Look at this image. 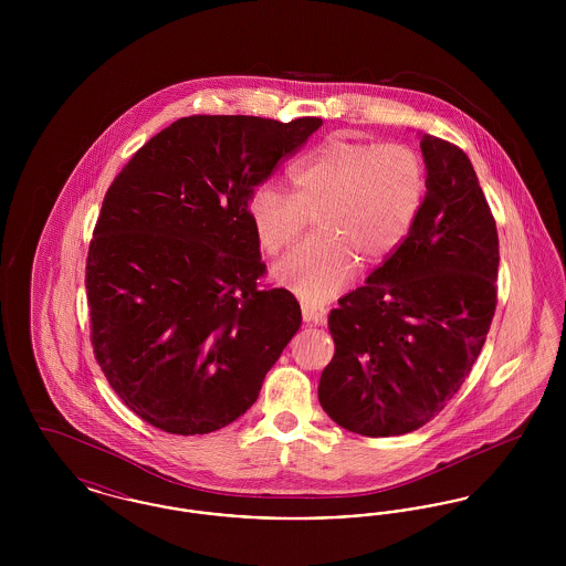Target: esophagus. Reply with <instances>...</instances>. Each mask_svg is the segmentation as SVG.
<instances>
[{
  "instance_id": "34e87169",
  "label": "esophagus",
  "mask_w": 566,
  "mask_h": 566,
  "mask_svg": "<svg viewBox=\"0 0 566 566\" xmlns=\"http://www.w3.org/2000/svg\"><path fill=\"white\" fill-rule=\"evenodd\" d=\"M301 314H303V321L307 324L326 323V310L321 307V305H314V303H301Z\"/></svg>"
}]
</instances>
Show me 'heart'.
<instances>
[{"mask_svg": "<svg viewBox=\"0 0 566 566\" xmlns=\"http://www.w3.org/2000/svg\"><path fill=\"white\" fill-rule=\"evenodd\" d=\"M289 178L293 192L271 182L252 190L248 216L261 248L280 254L303 233L307 212H318L321 233L275 265V277L312 303L337 295L358 256L365 263L390 256L424 197L422 159L401 142L328 137L291 165Z\"/></svg>", "mask_w": 566, "mask_h": 566, "instance_id": "heart-1", "label": "heart"}]
</instances>
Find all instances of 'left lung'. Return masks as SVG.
<instances>
[{"instance_id": "8db88e82", "label": "left lung", "mask_w": 566, "mask_h": 566, "mask_svg": "<svg viewBox=\"0 0 566 566\" xmlns=\"http://www.w3.org/2000/svg\"><path fill=\"white\" fill-rule=\"evenodd\" d=\"M427 195L403 243L328 314L318 399L333 422L395 437L431 422L484 348L499 233L469 157L422 135Z\"/></svg>"}]
</instances>
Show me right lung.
I'll return each mask as SVG.
<instances>
[{"instance_id":"right-lung-1","label":"right lung","mask_w":566,"mask_h":566,"mask_svg":"<svg viewBox=\"0 0 566 566\" xmlns=\"http://www.w3.org/2000/svg\"><path fill=\"white\" fill-rule=\"evenodd\" d=\"M323 118L197 114L146 142L114 178L86 256L91 344L144 422L218 431L259 399L301 326L268 273L248 201Z\"/></svg>"}]
</instances>
